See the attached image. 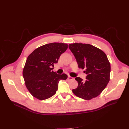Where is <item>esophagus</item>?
I'll return each mask as SVG.
<instances>
[{"label":"esophagus","instance_id":"obj_1","mask_svg":"<svg viewBox=\"0 0 129 129\" xmlns=\"http://www.w3.org/2000/svg\"><path fill=\"white\" fill-rule=\"evenodd\" d=\"M68 80H73V79H74V78H73L72 77H71V76H68Z\"/></svg>","mask_w":129,"mask_h":129}]
</instances>
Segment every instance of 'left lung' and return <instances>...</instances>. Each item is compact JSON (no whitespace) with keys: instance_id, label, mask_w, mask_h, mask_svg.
<instances>
[{"instance_id":"8db88e82","label":"left lung","mask_w":129,"mask_h":129,"mask_svg":"<svg viewBox=\"0 0 129 129\" xmlns=\"http://www.w3.org/2000/svg\"><path fill=\"white\" fill-rule=\"evenodd\" d=\"M78 67L85 69L86 80L75 78L78 87L72 90L76 96L90 100L99 96L110 80L111 66L106 54L102 50L89 44L75 43L69 44Z\"/></svg>"}]
</instances>
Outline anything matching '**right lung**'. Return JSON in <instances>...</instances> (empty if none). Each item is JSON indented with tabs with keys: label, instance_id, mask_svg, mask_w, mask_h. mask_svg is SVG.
Here are the masks:
<instances>
[{
	"label": "right lung",
	"instance_id": "add662e5",
	"mask_svg": "<svg viewBox=\"0 0 129 129\" xmlns=\"http://www.w3.org/2000/svg\"><path fill=\"white\" fill-rule=\"evenodd\" d=\"M67 48L66 43H51L38 47L28 56L22 74L26 88L34 97L40 100L51 97L57 90L59 81L67 78L66 74H57L52 68Z\"/></svg>",
	"mask_w": 129,
	"mask_h": 129
}]
</instances>
